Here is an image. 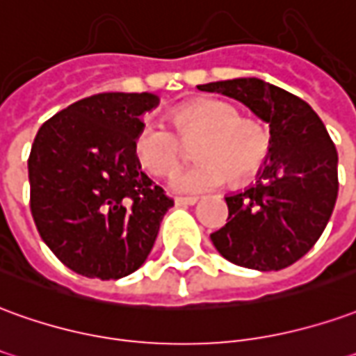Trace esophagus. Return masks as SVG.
I'll return each instance as SVG.
<instances>
[{"mask_svg": "<svg viewBox=\"0 0 356 356\" xmlns=\"http://www.w3.org/2000/svg\"><path fill=\"white\" fill-rule=\"evenodd\" d=\"M196 202H198L196 196H177V198H175V204H177V206H193V204Z\"/></svg>", "mask_w": 356, "mask_h": 356, "instance_id": "34e87169", "label": "esophagus"}]
</instances>
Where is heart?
Wrapping results in <instances>:
<instances>
[{"label":"heart","instance_id":"b5f03b06","mask_svg":"<svg viewBox=\"0 0 356 356\" xmlns=\"http://www.w3.org/2000/svg\"><path fill=\"white\" fill-rule=\"evenodd\" d=\"M171 121L181 138L202 135L195 148V165L173 173L171 186L181 193H206L221 186L229 175L235 181L250 177L262 168L270 136L260 123L241 118L227 102L195 100L179 106ZM173 129L146 121L135 138L140 165L152 175H168L183 158V144Z\"/></svg>","mask_w":356,"mask_h":356}]
</instances>
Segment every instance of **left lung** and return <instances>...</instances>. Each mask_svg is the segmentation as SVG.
I'll return each mask as SVG.
<instances>
[{
  "label": "left lung",
  "instance_id": "left-lung-1",
  "mask_svg": "<svg viewBox=\"0 0 356 356\" xmlns=\"http://www.w3.org/2000/svg\"><path fill=\"white\" fill-rule=\"evenodd\" d=\"M245 104L270 125V156L254 186L225 196L227 223L213 247L250 270H283L316 245L334 212L337 150L314 109L299 96L260 79L200 84Z\"/></svg>",
  "mask_w": 356,
  "mask_h": 356
}]
</instances>
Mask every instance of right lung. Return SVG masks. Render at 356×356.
<instances>
[{"instance_id": "right-lung-1", "label": "right lung", "mask_w": 356, "mask_h": 356, "mask_svg": "<svg viewBox=\"0 0 356 356\" xmlns=\"http://www.w3.org/2000/svg\"><path fill=\"white\" fill-rule=\"evenodd\" d=\"M158 96L104 92L40 127L29 156L40 237L73 272L119 280L150 254L173 200L143 170L135 138Z\"/></svg>"}]
</instances>
